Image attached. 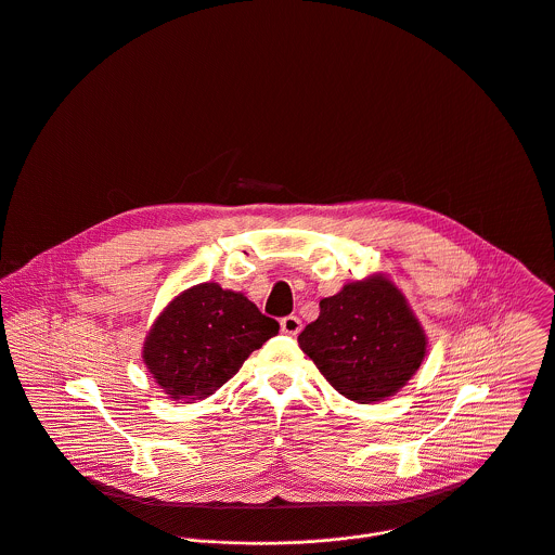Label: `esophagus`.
Segmentation results:
<instances>
[{
	"instance_id": "1",
	"label": "esophagus",
	"mask_w": 555,
	"mask_h": 555,
	"mask_svg": "<svg viewBox=\"0 0 555 555\" xmlns=\"http://www.w3.org/2000/svg\"><path fill=\"white\" fill-rule=\"evenodd\" d=\"M280 327H282V334H286V336H299V332H301V321H299V317H284L282 321H280Z\"/></svg>"
}]
</instances>
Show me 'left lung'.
I'll list each match as a JSON object with an SVG mask.
<instances>
[{
    "mask_svg": "<svg viewBox=\"0 0 555 555\" xmlns=\"http://www.w3.org/2000/svg\"><path fill=\"white\" fill-rule=\"evenodd\" d=\"M299 347L336 391L369 404L393 396L417 372L426 334L404 295L378 273L325 297Z\"/></svg>",
    "mask_w": 555,
    "mask_h": 555,
    "instance_id": "8db88e82",
    "label": "left lung"
}]
</instances>
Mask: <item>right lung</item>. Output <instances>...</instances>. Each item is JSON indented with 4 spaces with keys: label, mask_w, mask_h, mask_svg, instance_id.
Listing matches in <instances>:
<instances>
[{
    "label": "right lung",
    "mask_w": 555,
    "mask_h": 555,
    "mask_svg": "<svg viewBox=\"0 0 555 555\" xmlns=\"http://www.w3.org/2000/svg\"><path fill=\"white\" fill-rule=\"evenodd\" d=\"M280 332L245 295L215 282L186 288L159 314L144 343V364L175 400H202Z\"/></svg>",
    "instance_id": "obj_1"
}]
</instances>
